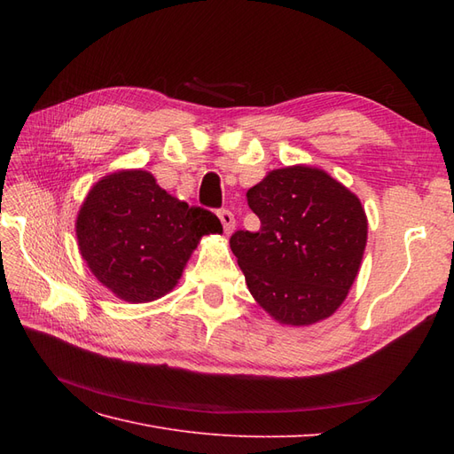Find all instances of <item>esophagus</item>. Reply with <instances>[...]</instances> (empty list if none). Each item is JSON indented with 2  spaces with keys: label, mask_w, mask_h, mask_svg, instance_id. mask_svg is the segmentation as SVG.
<instances>
[{
  "label": "esophagus",
  "mask_w": 454,
  "mask_h": 454,
  "mask_svg": "<svg viewBox=\"0 0 454 454\" xmlns=\"http://www.w3.org/2000/svg\"><path fill=\"white\" fill-rule=\"evenodd\" d=\"M217 217H219V222H222V225H223V231L227 232V235H231L232 229H235V225H237L235 215H232L231 210L223 208V210L217 212Z\"/></svg>",
  "instance_id": "1"
}]
</instances>
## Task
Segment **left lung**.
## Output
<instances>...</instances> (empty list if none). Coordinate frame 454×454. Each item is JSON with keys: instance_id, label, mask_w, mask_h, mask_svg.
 <instances>
[{"instance_id": "8db88e82", "label": "left lung", "mask_w": 454, "mask_h": 454, "mask_svg": "<svg viewBox=\"0 0 454 454\" xmlns=\"http://www.w3.org/2000/svg\"><path fill=\"white\" fill-rule=\"evenodd\" d=\"M246 197L261 227L232 232L231 250L257 303L287 325L332 316L365 250L360 199L310 167L272 170Z\"/></svg>"}]
</instances>
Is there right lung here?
<instances>
[{
    "mask_svg": "<svg viewBox=\"0 0 454 454\" xmlns=\"http://www.w3.org/2000/svg\"><path fill=\"white\" fill-rule=\"evenodd\" d=\"M75 231L94 277L129 303H145L177 284L200 237L223 229L210 210L174 199L149 172L127 170L89 191Z\"/></svg>",
    "mask_w": 454,
    "mask_h": 454,
    "instance_id": "add662e5",
    "label": "right lung"
}]
</instances>
